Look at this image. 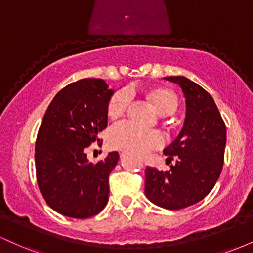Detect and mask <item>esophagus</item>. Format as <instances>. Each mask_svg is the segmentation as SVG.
<instances>
[{"label":"esophagus","mask_w":253,"mask_h":253,"mask_svg":"<svg viewBox=\"0 0 253 253\" xmlns=\"http://www.w3.org/2000/svg\"><path fill=\"white\" fill-rule=\"evenodd\" d=\"M125 156H126V153H125V152H121V153H120V158H124Z\"/></svg>","instance_id":"34e87169"}]
</instances>
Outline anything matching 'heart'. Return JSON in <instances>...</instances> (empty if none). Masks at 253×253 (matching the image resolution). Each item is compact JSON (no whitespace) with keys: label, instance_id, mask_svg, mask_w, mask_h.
<instances>
[{"label":"heart","instance_id":"b5f03b06","mask_svg":"<svg viewBox=\"0 0 253 253\" xmlns=\"http://www.w3.org/2000/svg\"><path fill=\"white\" fill-rule=\"evenodd\" d=\"M147 97L162 115H171L178 108V100L172 90L165 86H153L147 90ZM132 101L128 89H120L112 95L107 106L109 118L117 119L126 112ZM164 135L157 129H144L130 121L115 124L108 132V144L112 149L133 155H144L151 150L162 147Z\"/></svg>","mask_w":253,"mask_h":253}]
</instances>
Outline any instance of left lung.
Instances as JSON below:
<instances>
[{
	"instance_id": "left-lung-1",
	"label": "left lung",
	"mask_w": 253,
	"mask_h": 253,
	"mask_svg": "<svg viewBox=\"0 0 253 253\" xmlns=\"http://www.w3.org/2000/svg\"><path fill=\"white\" fill-rule=\"evenodd\" d=\"M181 86L187 104L178 136L164 150L170 171L147 168L145 195L165 210H182L205 199L219 178L223 165L226 125L213 97L202 86L183 76L164 77Z\"/></svg>"
}]
</instances>
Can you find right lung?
<instances>
[{"instance_id":"right-lung-1","label":"right lung","mask_w":253,"mask_h":253,"mask_svg":"<svg viewBox=\"0 0 253 253\" xmlns=\"http://www.w3.org/2000/svg\"><path fill=\"white\" fill-rule=\"evenodd\" d=\"M113 92L100 78L80 80L58 92L42 118L34 156L38 185L47 205L65 216L86 219L108 202V179L119 153L94 164L85 149L101 141Z\"/></svg>"}]
</instances>
